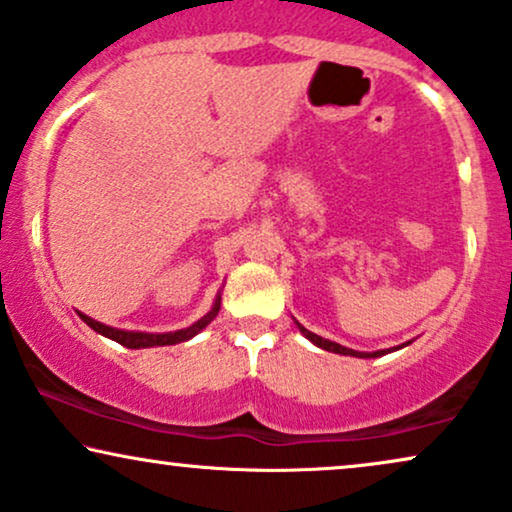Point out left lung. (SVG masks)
<instances>
[{"label":"left lung","mask_w":512,"mask_h":512,"mask_svg":"<svg viewBox=\"0 0 512 512\" xmlns=\"http://www.w3.org/2000/svg\"><path fill=\"white\" fill-rule=\"evenodd\" d=\"M296 322V320H294ZM296 327L301 329V334L308 338L310 343H315L317 348H322V350H329V353H336V355H350V357H362V360H369V357H381V355H388V353H393V350H400V348H404V345H409L411 341H407V343H402V345H397V348H388V350H374V353H360V350H353V348H345V345H341V343H334V341H329V338H322V336H317V334H313V331H308L303 327V324H298L296 322Z\"/></svg>","instance_id":"obj_1"}]
</instances>
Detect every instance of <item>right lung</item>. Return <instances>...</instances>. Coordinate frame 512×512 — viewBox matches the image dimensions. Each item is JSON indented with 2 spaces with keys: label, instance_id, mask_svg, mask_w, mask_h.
<instances>
[{
  "label": "right lung",
  "instance_id": "add662e5",
  "mask_svg": "<svg viewBox=\"0 0 512 512\" xmlns=\"http://www.w3.org/2000/svg\"><path fill=\"white\" fill-rule=\"evenodd\" d=\"M218 310H221V294H216V301L211 305V310L204 317H199L195 324H190V327L185 329H178V331H167V334H148V331H126V329H115V327H108V324L103 322H96L94 317L84 315V313H77L82 320L89 324L91 329L96 331V334H101L105 338H112V341H117L119 345H124V348H131V350H138V348H155V345H176V343H183V341H190L192 336H197L199 331L204 327H209L211 322H214V317L218 315Z\"/></svg>",
  "mask_w": 512,
  "mask_h": 512
}]
</instances>
